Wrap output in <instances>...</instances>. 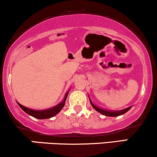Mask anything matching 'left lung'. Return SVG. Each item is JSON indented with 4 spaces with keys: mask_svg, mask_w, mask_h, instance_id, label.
Here are the masks:
<instances>
[{
    "mask_svg": "<svg viewBox=\"0 0 157 157\" xmlns=\"http://www.w3.org/2000/svg\"><path fill=\"white\" fill-rule=\"evenodd\" d=\"M90 104H91L92 106H93V107L95 109L96 111L98 112L99 113L102 114V115H104L106 116H109V117H117V116L123 115V114L126 113V112H128V110H129L131 109V107H128L127 109H125L121 110V111H117V112L107 111V110H104V109H101V108L98 107V106H95V105L93 104V102H92L90 99Z\"/></svg>",
    "mask_w": 157,
    "mask_h": 157,
    "instance_id": "left-lung-1",
    "label": "left lung"
}]
</instances>
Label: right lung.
Instances as JSON below:
<instances>
[{
	"label": "right lung",
	"mask_w": 157,
	"mask_h": 157,
	"mask_svg": "<svg viewBox=\"0 0 157 157\" xmlns=\"http://www.w3.org/2000/svg\"><path fill=\"white\" fill-rule=\"evenodd\" d=\"M67 95H68V92L67 93H66L64 101H62V103H60V104L59 105H57L56 106H54V107L49 109L42 110V111H40V110H39V111H38V110L36 111V110L31 109L25 107V106H23V105H21L20 104H19L18 102H17V104L20 106V107L21 108L24 112H26V113L29 114V115H31V116H32V117H35V118L48 119V118H51V117H53V116H55L56 115V114H58L59 112L61 110H62V109L63 108L64 106V103H65V101H66V98H67Z\"/></svg>",
	"instance_id": "obj_1"
}]
</instances>
